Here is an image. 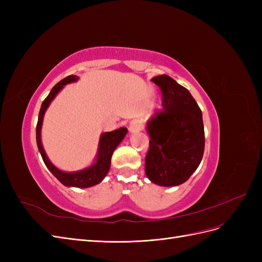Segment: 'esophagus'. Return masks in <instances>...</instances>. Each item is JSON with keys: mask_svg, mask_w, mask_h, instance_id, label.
I'll list each match as a JSON object with an SVG mask.
<instances>
[{"mask_svg": "<svg viewBox=\"0 0 262 262\" xmlns=\"http://www.w3.org/2000/svg\"><path fill=\"white\" fill-rule=\"evenodd\" d=\"M141 129V124L138 120H133L130 122V125H129V131L131 133H136V132H139Z\"/></svg>", "mask_w": 262, "mask_h": 262, "instance_id": "obj_1", "label": "esophagus"}]
</instances>
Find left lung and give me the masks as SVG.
I'll list each match as a JSON object with an SVG mask.
<instances>
[{
	"mask_svg": "<svg viewBox=\"0 0 262 262\" xmlns=\"http://www.w3.org/2000/svg\"><path fill=\"white\" fill-rule=\"evenodd\" d=\"M152 82L162 91L163 109L146 124L150 140L145 173L158 186H179L189 179L202 160V113L189 91L170 76L158 75Z\"/></svg>",
	"mask_w": 262,
	"mask_h": 262,
	"instance_id": "left-lung-1",
	"label": "left lung"
}]
</instances>
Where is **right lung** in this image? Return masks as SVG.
<instances>
[{
	"label": "right lung",
	"mask_w": 262,
	"mask_h": 262,
	"mask_svg": "<svg viewBox=\"0 0 262 262\" xmlns=\"http://www.w3.org/2000/svg\"><path fill=\"white\" fill-rule=\"evenodd\" d=\"M78 80L76 75H69L66 78H63L58 84L53 86V89L49 93L47 98L42 101L40 112H39L38 122L36 126V140L39 152L41 154L43 163L46 164L48 169L52 172V175L57 178L62 185L67 187H76V188H89L95 185L99 184V182L104 179L109 171L110 163H112V156L116 147L120 144V142L124 139L128 129L126 128H119L118 130L112 132H105L100 136L99 145H98V153L96 156V162H95L90 167L85 169L73 171V172H66L58 169L55 166L49 161L48 156L46 155L45 149L41 143V125L43 116L47 108L49 107L50 102L62 89L63 86L73 83Z\"/></svg>",
	"instance_id": "add662e5"
}]
</instances>
